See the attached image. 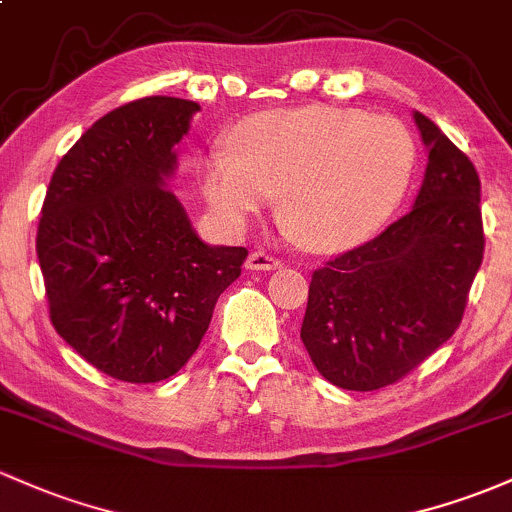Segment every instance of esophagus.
<instances>
[{"label": "esophagus", "instance_id": "esophagus-1", "mask_svg": "<svg viewBox=\"0 0 512 512\" xmlns=\"http://www.w3.org/2000/svg\"><path fill=\"white\" fill-rule=\"evenodd\" d=\"M246 268L249 271H276V268H280V258L271 256L268 251H251L249 258H246Z\"/></svg>", "mask_w": 512, "mask_h": 512}]
</instances>
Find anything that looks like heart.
<instances>
[{"instance_id":"obj_1","label":"heart","mask_w":512,"mask_h":512,"mask_svg":"<svg viewBox=\"0 0 512 512\" xmlns=\"http://www.w3.org/2000/svg\"><path fill=\"white\" fill-rule=\"evenodd\" d=\"M417 146L388 114L302 104L254 114L229 131L227 148L197 163L210 210L239 229L271 207L312 251H344L371 239L410 188Z\"/></svg>"}]
</instances>
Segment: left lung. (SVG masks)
<instances>
[{
  "label": "left lung",
  "instance_id": "left-lung-1",
  "mask_svg": "<svg viewBox=\"0 0 512 512\" xmlns=\"http://www.w3.org/2000/svg\"><path fill=\"white\" fill-rule=\"evenodd\" d=\"M427 168L412 210L312 273L300 339L317 371L346 390L408 376L459 327L483 261L481 180L425 114H412Z\"/></svg>",
  "mask_w": 512,
  "mask_h": 512
}]
</instances>
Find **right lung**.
Returning <instances> with one entry per match:
<instances>
[{"mask_svg":"<svg viewBox=\"0 0 512 512\" xmlns=\"http://www.w3.org/2000/svg\"><path fill=\"white\" fill-rule=\"evenodd\" d=\"M200 104L144 97L97 119L60 158L36 254L56 332L107 376H175L241 276L244 246H210L168 188Z\"/></svg>","mask_w":512,"mask_h":512,"instance_id":"obj_1","label":"right lung"}]
</instances>
